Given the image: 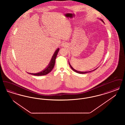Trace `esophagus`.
Masks as SVG:
<instances>
[{"instance_id":"1","label":"esophagus","mask_w":125,"mask_h":125,"mask_svg":"<svg viewBox=\"0 0 125 125\" xmlns=\"http://www.w3.org/2000/svg\"><path fill=\"white\" fill-rule=\"evenodd\" d=\"M66 43H65V42H63V43H62V47H65V46H66Z\"/></svg>"}]
</instances>
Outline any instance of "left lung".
<instances>
[{
    "mask_svg": "<svg viewBox=\"0 0 125 125\" xmlns=\"http://www.w3.org/2000/svg\"><path fill=\"white\" fill-rule=\"evenodd\" d=\"M100 21H101L103 23H104V21H103V20H102L101 19H99ZM69 65L70 66V67L72 69L73 71L75 72H76V73H80V74H85V73H89V72H90L93 71H95V70H96L97 68H95V69H94L93 70H92V71H87V72H83V71H77V70H75V69H74L72 66V65H70V63H69Z\"/></svg>",
    "mask_w": 125,
    "mask_h": 125,
    "instance_id": "obj_1",
    "label": "left lung"
}]
</instances>
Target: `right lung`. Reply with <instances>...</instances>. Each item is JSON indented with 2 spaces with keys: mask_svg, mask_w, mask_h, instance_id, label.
Wrapping results in <instances>:
<instances>
[{
  "mask_svg": "<svg viewBox=\"0 0 125 125\" xmlns=\"http://www.w3.org/2000/svg\"><path fill=\"white\" fill-rule=\"evenodd\" d=\"M59 50H60V48H59L55 51L48 65L43 70H42V71L37 73H28L30 74L36 75V76H42V75H46L48 74L49 73H50L52 71V70L54 66L55 65V60H56L57 54L59 52Z\"/></svg>",
  "mask_w": 125,
  "mask_h": 125,
  "instance_id": "right-lung-1",
  "label": "right lung"
}]
</instances>
